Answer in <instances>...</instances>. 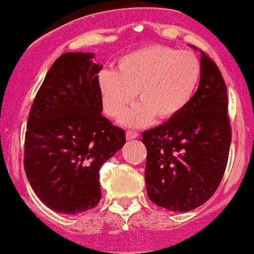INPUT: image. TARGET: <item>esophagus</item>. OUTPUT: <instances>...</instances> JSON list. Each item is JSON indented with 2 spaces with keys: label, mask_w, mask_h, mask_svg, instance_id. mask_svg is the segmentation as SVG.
I'll list each match as a JSON object with an SVG mask.
<instances>
[{
  "label": "esophagus",
  "mask_w": 254,
  "mask_h": 254,
  "mask_svg": "<svg viewBox=\"0 0 254 254\" xmlns=\"http://www.w3.org/2000/svg\"><path fill=\"white\" fill-rule=\"evenodd\" d=\"M138 137V132L135 130H127L126 132V138L127 139H134Z\"/></svg>",
  "instance_id": "34e87169"
}]
</instances>
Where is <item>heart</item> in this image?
Returning a JSON list of instances; mask_svg holds the SVG:
<instances>
[{
  "label": "heart",
  "mask_w": 254,
  "mask_h": 254,
  "mask_svg": "<svg viewBox=\"0 0 254 254\" xmlns=\"http://www.w3.org/2000/svg\"><path fill=\"white\" fill-rule=\"evenodd\" d=\"M201 79V64L192 53L162 45L142 48L119 59L116 71L99 75L102 105L119 119L137 94L139 105L125 117L128 126H144L153 116L167 121L189 105Z\"/></svg>",
  "instance_id": "1"
}]
</instances>
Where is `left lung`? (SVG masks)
Wrapping results in <instances>:
<instances>
[{"label": "left lung", "mask_w": 254, "mask_h": 254, "mask_svg": "<svg viewBox=\"0 0 254 254\" xmlns=\"http://www.w3.org/2000/svg\"><path fill=\"white\" fill-rule=\"evenodd\" d=\"M227 109L225 80L215 62L201 52V79L189 105L142 133L150 201L170 211L187 212L212 196L230 152L232 132Z\"/></svg>", "instance_id": "obj_1"}]
</instances>
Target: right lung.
<instances>
[{
  "mask_svg": "<svg viewBox=\"0 0 254 254\" xmlns=\"http://www.w3.org/2000/svg\"><path fill=\"white\" fill-rule=\"evenodd\" d=\"M92 53H65L36 95L24 139V172L37 196L65 215L94 209L101 199L100 168L124 147L126 133L102 116Z\"/></svg>",
  "mask_w": 254,
  "mask_h": 254,
  "instance_id": "obj_1",
  "label": "right lung"
}]
</instances>
